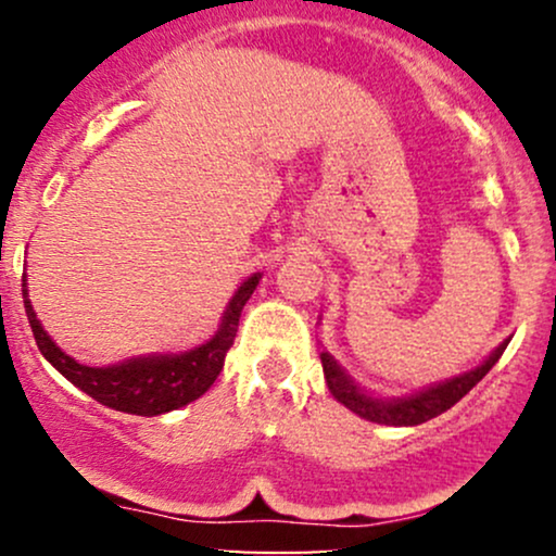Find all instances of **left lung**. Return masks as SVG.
<instances>
[{"instance_id": "obj_1", "label": "left lung", "mask_w": 556, "mask_h": 556, "mask_svg": "<svg viewBox=\"0 0 556 556\" xmlns=\"http://www.w3.org/2000/svg\"><path fill=\"white\" fill-rule=\"evenodd\" d=\"M504 348H507V342H502L500 348L489 355V361L483 363V366L473 368V371L457 376V379L444 381V384L424 389V392L413 394V397L407 400H392V402L366 397V394H363L361 389L340 371V366H337L327 353H321V366H324V376H327L329 392L334 394L344 407H350L355 416L374 420V424H384V426H418V424H426V420L442 416V413L450 410L455 402H460L465 394H468L470 389H473L478 381L491 371V368H494V363L502 358Z\"/></svg>"}]
</instances>
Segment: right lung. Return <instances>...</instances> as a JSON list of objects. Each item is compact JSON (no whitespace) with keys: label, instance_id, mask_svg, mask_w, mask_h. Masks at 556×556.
I'll return each mask as SVG.
<instances>
[{"label":"right lung","instance_id":"add662e5","mask_svg":"<svg viewBox=\"0 0 556 556\" xmlns=\"http://www.w3.org/2000/svg\"><path fill=\"white\" fill-rule=\"evenodd\" d=\"M258 285V274L240 285L235 298L229 300L225 318H222V329L201 348L190 350L182 355H154V358H136L119 363V366L110 368H91L83 366L75 358L62 353L52 342V337L41 329L38 318L30 308L28 290H25L23 279V303L25 314H28V324L34 329L36 344L41 355L52 366L73 381L75 387L91 394L101 405L114 407V410L132 413V416H162V413L177 410V407L188 405L201 397L208 387L214 384L219 376L222 366H225L227 350L232 348L235 331H238L240 311L253 295Z\"/></svg>","mask_w":556,"mask_h":556}]
</instances>
